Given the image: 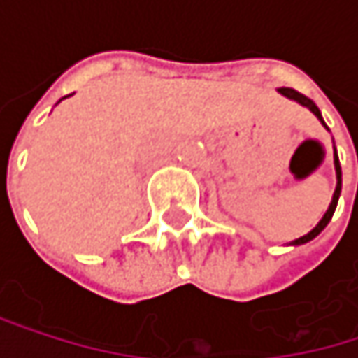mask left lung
I'll list each match as a JSON object with an SVG mask.
<instances>
[{
  "mask_svg": "<svg viewBox=\"0 0 358 358\" xmlns=\"http://www.w3.org/2000/svg\"><path fill=\"white\" fill-rule=\"evenodd\" d=\"M278 93H282L284 97H288V99H292V101H296V103H301L303 108H309L315 115H317V120L322 122L323 126H325V122H323L322 117V111L320 108L309 99V97H305V95H301L299 91H294V89H288V87H282V89H278ZM327 128V126H325ZM334 168H336V190H334V196H331V203H329V207H327V211L323 213V217L320 220V224L309 232V234H305V236H301V238H296L294 243H290V245H305V243H309V241H313L317 234H322V230L329 224V220H331V215H334V211H336V205H338V199H340V190H342V170H340V162H338V153H336V149H334Z\"/></svg>",
  "mask_w": 358,
  "mask_h": 358,
  "instance_id": "1",
  "label": "left lung"
}]
</instances>
